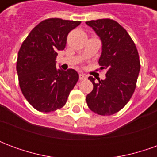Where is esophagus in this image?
Returning a JSON list of instances; mask_svg holds the SVG:
<instances>
[{
    "label": "esophagus",
    "instance_id": "34e87169",
    "mask_svg": "<svg viewBox=\"0 0 157 157\" xmlns=\"http://www.w3.org/2000/svg\"><path fill=\"white\" fill-rule=\"evenodd\" d=\"M79 78H80V80H85L86 78V75L85 74H83V73H80L79 74Z\"/></svg>",
    "mask_w": 157,
    "mask_h": 157
}]
</instances>
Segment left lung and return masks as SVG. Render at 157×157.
<instances>
[{
    "label": "left lung",
    "mask_w": 157,
    "mask_h": 157,
    "mask_svg": "<svg viewBox=\"0 0 157 157\" xmlns=\"http://www.w3.org/2000/svg\"><path fill=\"white\" fill-rule=\"evenodd\" d=\"M100 37L102 51L99 59L101 70H106V79L95 82L89 76L93 89L86 96L89 109L97 114H114L124 107L136 87L140 69L135 43L118 22L109 18L86 22Z\"/></svg>",
    "instance_id": "left-lung-1"
}]
</instances>
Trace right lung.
<instances>
[{"instance_id": "right-lung-1", "label": "right lung", "mask_w": 157, "mask_h": 157, "mask_svg": "<svg viewBox=\"0 0 157 157\" xmlns=\"http://www.w3.org/2000/svg\"><path fill=\"white\" fill-rule=\"evenodd\" d=\"M80 21L48 18L30 32L19 49L17 71L22 94L39 112L49 113L63 108L70 92L78 82L73 69L56 68L59 50H63L66 38Z\"/></svg>"}]
</instances>
